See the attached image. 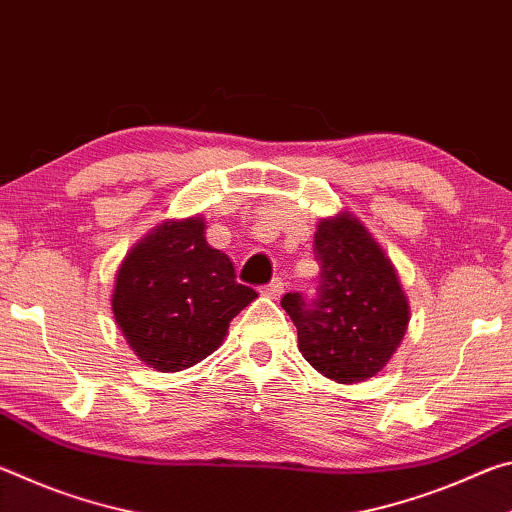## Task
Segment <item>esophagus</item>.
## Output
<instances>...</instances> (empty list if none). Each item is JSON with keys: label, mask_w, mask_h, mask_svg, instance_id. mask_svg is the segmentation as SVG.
<instances>
[{"label": "esophagus", "mask_w": 512, "mask_h": 512, "mask_svg": "<svg viewBox=\"0 0 512 512\" xmlns=\"http://www.w3.org/2000/svg\"><path fill=\"white\" fill-rule=\"evenodd\" d=\"M282 291H284V282L280 280V277H273L271 282L264 284V287H262V293L268 298H280Z\"/></svg>", "instance_id": "esophagus-1"}]
</instances>
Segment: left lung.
<instances>
[{
  "mask_svg": "<svg viewBox=\"0 0 512 512\" xmlns=\"http://www.w3.org/2000/svg\"><path fill=\"white\" fill-rule=\"evenodd\" d=\"M316 293H284L298 348L325 377L354 384L375 377L400 345L409 305L384 250L350 214L323 219L314 235Z\"/></svg>",
  "mask_w": 512,
  "mask_h": 512,
  "instance_id": "8db88e82",
  "label": "left lung"
}]
</instances>
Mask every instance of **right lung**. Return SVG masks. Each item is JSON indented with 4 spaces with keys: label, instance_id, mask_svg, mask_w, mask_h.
I'll return each instance as SVG.
<instances>
[{
    "label": "right lung",
    "instance_id": "right-lung-1",
    "mask_svg": "<svg viewBox=\"0 0 512 512\" xmlns=\"http://www.w3.org/2000/svg\"><path fill=\"white\" fill-rule=\"evenodd\" d=\"M203 235L201 216L162 223L117 273L115 320L137 357L160 372L203 361L221 345L230 320L257 298Z\"/></svg>",
    "mask_w": 512,
    "mask_h": 512
}]
</instances>
